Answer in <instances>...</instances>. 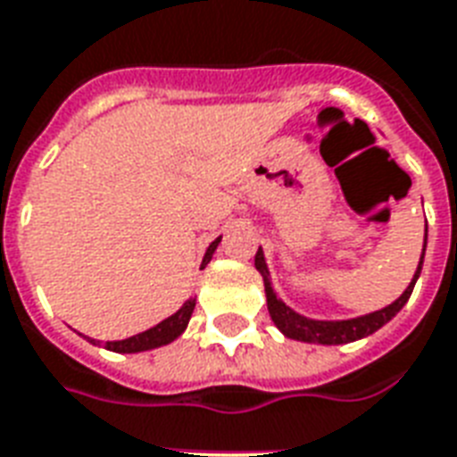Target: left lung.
<instances>
[{
  "instance_id": "8db88e82",
  "label": "left lung",
  "mask_w": 457,
  "mask_h": 457,
  "mask_svg": "<svg viewBox=\"0 0 457 457\" xmlns=\"http://www.w3.org/2000/svg\"><path fill=\"white\" fill-rule=\"evenodd\" d=\"M424 253H427V226H424V245H421L420 265L414 270V277L407 284V289L400 294V296L387 303L386 308L380 311H373V313L356 315V318H345V320H318V318H308L303 313H296L294 308L287 306L279 298V294L274 291L272 287V274H270V267H267L265 253L262 248H257L255 255V267L257 272L262 274V284H265V296H267V311H270V318L277 325V330L284 335V337L296 339V342H308V345H349V342H356V339H363L373 335L376 330H380L383 325L393 320L403 306L410 301L411 289L420 279L421 265H424Z\"/></svg>"
}]
</instances>
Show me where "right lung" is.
Masks as SVG:
<instances>
[{
	"mask_svg": "<svg viewBox=\"0 0 457 457\" xmlns=\"http://www.w3.org/2000/svg\"><path fill=\"white\" fill-rule=\"evenodd\" d=\"M219 243H221V236L216 238V241L209 243L207 253L202 257V265L200 267H207V262L212 260L214 255V250L219 248ZM192 311H195V298H187L183 306L178 308L176 313L168 315L166 320H161L159 325H154L149 330L139 332V335H132V337L127 339H118V342H108V349L111 352H118V354H139V352H149V349H159V346H166L170 345L173 339H178L187 330V322L192 318ZM91 345H98L96 339L86 337Z\"/></svg>",
	"mask_w": 457,
	"mask_h": 457,
	"instance_id": "obj_1",
	"label": "right lung"
}]
</instances>
